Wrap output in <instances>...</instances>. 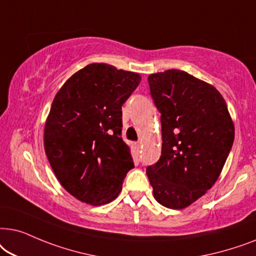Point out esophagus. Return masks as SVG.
<instances>
[{"label":"esophagus","mask_w":256,"mask_h":256,"mask_svg":"<svg viewBox=\"0 0 256 256\" xmlns=\"http://www.w3.org/2000/svg\"><path fill=\"white\" fill-rule=\"evenodd\" d=\"M132 148H134L136 152H139V150H140V142H134Z\"/></svg>","instance_id":"34e87169"}]
</instances>
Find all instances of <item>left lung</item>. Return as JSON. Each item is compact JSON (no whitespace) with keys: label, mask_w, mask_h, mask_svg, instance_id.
<instances>
[{"label":"left lung","mask_w":256,"mask_h":256,"mask_svg":"<svg viewBox=\"0 0 256 256\" xmlns=\"http://www.w3.org/2000/svg\"><path fill=\"white\" fill-rule=\"evenodd\" d=\"M162 122V156L146 168L160 205L182 210L219 178L234 142L227 104L213 85L182 70L148 76Z\"/></svg>","instance_id":"8db88e82"}]
</instances>
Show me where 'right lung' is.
<instances>
[{"instance_id":"add662e5","label":"right lung","mask_w":256,"mask_h":256,"mask_svg":"<svg viewBox=\"0 0 256 256\" xmlns=\"http://www.w3.org/2000/svg\"><path fill=\"white\" fill-rule=\"evenodd\" d=\"M142 77L104 63L74 74L54 98L44 128V148L64 188L80 202H112L134 168L122 139V106Z\"/></svg>"}]
</instances>
